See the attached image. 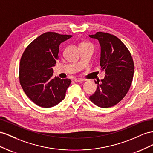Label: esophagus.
<instances>
[{
    "mask_svg": "<svg viewBox=\"0 0 153 153\" xmlns=\"http://www.w3.org/2000/svg\"><path fill=\"white\" fill-rule=\"evenodd\" d=\"M85 79H81V78H76V79H74V81L75 82H81V81H84Z\"/></svg>",
    "mask_w": 153,
    "mask_h": 153,
    "instance_id": "1",
    "label": "esophagus"
}]
</instances>
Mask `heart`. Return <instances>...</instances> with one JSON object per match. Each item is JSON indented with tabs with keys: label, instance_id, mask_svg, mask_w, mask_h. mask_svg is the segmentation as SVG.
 Masks as SVG:
<instances>
[{
	"label": "heart",
	"instance_id": "obj_1",
	"mask_svg": "<svg viewBox=\"0 0 153 153\" xmlns=\"http://www.w3.org/2000/svg\"><path fill=\"white\" fill-rule=\"evenodd\" d=\"M88 45H91L90 44L88 43H81V44L79 45V47H82V46H88Z\"/></svg>",
	"mask_w": 153,
	"mask_h": 153
}]
</instances>
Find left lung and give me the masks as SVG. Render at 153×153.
Listing matches in <instances>:
<instances>
[{"mask_svg":"<svg viewBox=\"0 0 153 153\" xmlns=\"http://www.w3.org/2000/svg\"><path fill=\"white\" fill-rule=\"evenodd\" d=\"M89 37L99 42L100 65L106 73L90 99L99 107L110 108L119 103L129 90L134 70L133 58L127 47L114 35L97 32Z\"/></svg>","mask_w":153,"mask_h":153,"instance_id":"1","label":"left lung"}]
</instances>
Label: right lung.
<instances>
[{
    "label": "right lung",
    "instance_id": "1",
    "mask_svg": "<svg viewBox=\"0 0 153 153\" xmlns=\"http://www.w3.org/2000/svg\"><path fill=\"white\" fill-rule=\"evenodd\" d=\"M72 35L47 32L26 48L22 56L19 79L25 94L36 105L51 108L62 102L71 80L53 76L59 46Z\"/></svg>",
    "mask_w": 153,
    "mask_h": 153
}]
</instances>
